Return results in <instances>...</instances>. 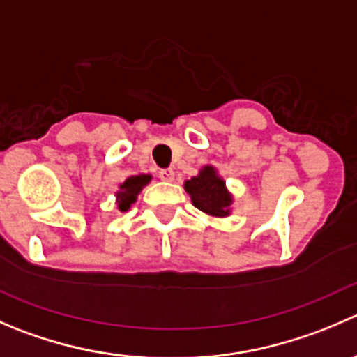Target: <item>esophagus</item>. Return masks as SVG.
Masks as SVG:
<instances>
[{"label":"esophagus","mask_w":357,"mask_h":357,"mask_svg":"<svg viewBox=\"0 0 357 357\" xmlns=\"http://www.w3.org/2000/svg\"><path fill=\"white\" fill-rule=\"evenodd\" d=\"M158 176H160V179H164V181H172V179H174V171H172V169H162V171L158 172Z\"/></svg>","instance_id":"34e87169"}]
</instances>
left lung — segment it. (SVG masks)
I'll return each mask as SVG.
<instances>
[{
  "label": "left lung",
  "instance_id": "left-lung-1",
  "mask_svg": "<svg viewBox=\"0 0 357 357\" xmlns=\"http://www.w3.org/2000/svg\"><path fill=\"white\" fill-rule=\"evenodd\" d=\"M186 192L192 197V202L197 209L211 216H227L228 206L231 204L230 195L225 190L223 179L216 176L213 167H204L199 176L185 183Z\"/></svg>",
  "mask_w": 357,
  "mask_h": 357
}]
</instances>
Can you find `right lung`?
Segmentation results:
<instances>
[{
	"label": "right lung",
	"mask_w": 357,
	"mask_h": 357,
	"mask_svg": "<svg viewBox=\"0 0 357 357\" xmlns=\"http://www.w3.org/2000/svg\"><path fill=\"white\" fill-rule=\"evenodd\" d=\"M150 176H130L129 179H126L122 186H120L119 192V209L120 211H127L130 207V204L136 202L137 193L141 192L144 185L150 181Z\"/></svg>",
	"instance_id": "obj_1"
}]
</instances>
